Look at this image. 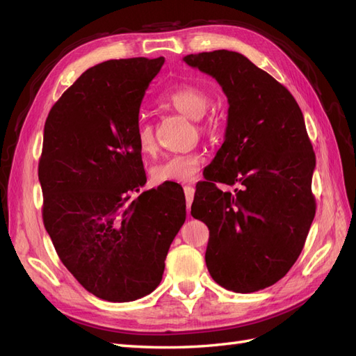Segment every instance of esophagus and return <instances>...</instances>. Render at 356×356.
I'll list each match as a JSON object with an SVG mask.
<instances>
[{"mask_svg":"<svg viewBox=\"0 0 356 356\" xmlns=\"http://www.w3.org/2000/svg\"><path fill=\"white\" fill-rule=\"evenodd\" d=\"M184 193H186V202H187V212H190L193 199H195V187H193V186H186L184 187Z\"/></svg>","mask_w":356,"mask_h":356,"instance_id":"obj_1","label":"esophagus"}]
</instances>
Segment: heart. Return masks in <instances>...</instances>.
I'll list each match as a JSON object with an SVG mask.
<instances>
[{
	"instance_id": "obj_1",
	"label": "heart",
	"mask_w": 356,
	"mask_h": 356,
	"mask_svg": "<svg viewBox=\"0 0 356 356\" xmlns=\"http://www.w3.org/2000/svg\"><path fill=\"white\" fill-rule=\"evenodd\" d=\"M159 105L161 108L177 111L188 117L190 120H200L209 106V95L199 86L181 84L174 90L160 96ZM203 131V126H199ZM136 143L143 154L156 152V138L153 124L141 120L136 126ZM203 157L197 153L172 154L157 161L152 168V177L156 182H190L196 178Z\"/></svg>"
}]
</instances>
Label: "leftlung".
Masks as SVG:
<instances>
[{
	"label": "left lung",
	"instance_id": "left-lung-1",
	"mask_svg": "<svg viewBox=\"0 0 356 356\" xmlns=\"http://www.w3.org/2000/svg\"><path fill=\"white\" fill-rule=\"evenodd\" d=\"M229 101L224 143L196 186L191 215L209 229L204 261L222 288L248 294L282 279L315 217V153L294 96L238 51L182 58ZM215 181L239 184L233 195Z\"/></svg>",
	"mask_w": 356,
	"mask_h": 356
}]
</instances>
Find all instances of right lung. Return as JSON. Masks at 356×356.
Returning <instances> with one entry per match:
<instances>
[{
	"label": "right lung",
	"mask_w": 356,
	"mask_h": 356,
	"mask_svg": "<svg viewBox=\"0 0 356 356\" xmlns=\"http://www.w3.org/2000/svg\"><path fill=\"white\" fill-rule=\"evenodd\" d=\"M165 58L113 59L84 71L51 106L38 179L42 221L68 270L92 293L124 303L159 286L186 221L182 188L147 182L136 143L139 106Z\"/></svg>",
	"instance_id": "1"
}]
</instances>
